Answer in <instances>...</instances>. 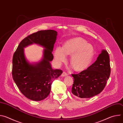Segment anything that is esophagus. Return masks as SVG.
<instances>
[{
    "label": "esophagus",
    "mask_w": 123,
    "mask_h": 123,
    "mask_svg": "<svg viewBox=\"0 0 123 123\" xmlns=\"http://www.w3.org/2000/svg\"><path fill=\"white\" fill-rule=\"evenodd\" d=\"M61 75H62V76H65L67 75V74L66 72H63Z\"/></svg>",
    "instance_id": "1"
}]
</instances>
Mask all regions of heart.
Masks as SVG:
<instances>
[{
  "mask_svg": "<svg viewBox=\"0 0 123 123\" xmlns=\"http://www.w3.org/2000/svg\"><path fill=\"white\" fill-rule=\"evenodd\" d=\"M94 54L93 47L81 37H76L67 41L63 47H57L55 52V59L58 64L66 60V55H72L70 64L76 71L86 69L93 59Z\"/></svg>",
  "mask_w": 123,
  "mask_h": 123,
  "instance_id": "obj_1",
  "label": "heart"
}]
</instances>
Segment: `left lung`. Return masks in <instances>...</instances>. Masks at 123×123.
Masks as SVG:
<instances>
[{"instance_id":"left-lung-1","label":"left lung","mask_w":123,"mask_h":123,"mask_svg":"<svg viewBox=\"0 0 123 123\" xmlns=\"http://www.w3.org/2000/svg\"><path fill=\"white\" fill-rule=\"evenodd\" d=\"M111 74L108 52L103 50L96 61L78 74L74 78L72 92L76 97L89 98L99 94L105 88Z\"/></svg>"}]
</instances>
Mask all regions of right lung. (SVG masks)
Returning a JSON list of instances; mask_svg holds the SVG:
<instances>
[{
  "label": "right lung",
  "instance_id": "1",
  "mask_svg": "<svg viewBox=\"0 0 123 123\" xmlns=\"http://www.w3.org/2000/svg\"><path fill=\"white\" fill-rule=\"evenodd\" d=\"M57 32L49 30L33 33L19 43L13 55L12 78L21 92L33 101H41L49 94L53 81L63 73L59 69H52L50 61L54 58L52 54ZM39 44L45 49L43 60L32 65L27 62L24 48L30 44Z\"/></svg>",
  "mask_w": 123,
  "mask_h": 123
}]
</instances>
